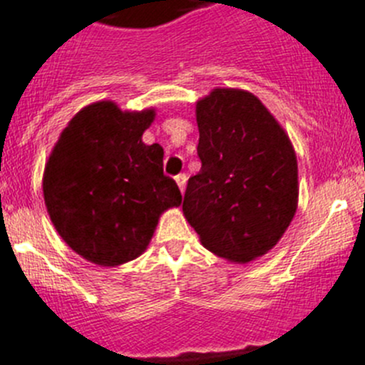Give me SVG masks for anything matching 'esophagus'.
Returning <instances> with one entry per match:
<instances>
[{"label":"esophagus","mask_w":365,"mask_h":365,"mask_svg":"<svg viewBox=\"0 0 365 365\" xmlns=\"http://www.w3.org/2000/svg\"><path fill=\"white\" fill-rule=\"evenodd\" d=\"M186 181H187L186 174H179V175H175V182H178L179 190H181L182 193H184V187H186Z\"/></svg>","instance_id":"34e87169"}]
</instances>
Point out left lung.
Returning a JSON list of instances; mask_svg holds the SVG:
<instances>
[{
	"label": "left lung",
	"mask_w": 365,
	"mask_h": 365,
	"mask_svg": "<svg viewBox=\"0 0 365 365\" xmlns=\"http://www.w3.org/2000/svg\"><path fill=\"white\" fill-rule=\"evenodd\" d=\"M200 172L182 211L202 245L232 262L272 250L298 204V165L289 138L250 92L216 88L197 103Z\"/></svg>",
	"instance_id": "1"
}]
</instances>
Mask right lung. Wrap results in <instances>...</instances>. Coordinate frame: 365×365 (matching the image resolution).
Listing matches in <instances>:
<instances>
[{"mask_svg":"<svg viewBox=\"0 0 365 365\" xmlns=\"http://www.w3.org/2000/svg\"><path fill=\"white\" fill-rule=\"evenodd\" d=\"M154 110L122 111L111 101L83 108L60 135L44 170V200L65 243L101 266L138 257L160 215L182 200L163 174L160 143L142 135Z\"/></svg>","mask_w":365,"mask_h":365,"instance_id":"right-lung-1","label":"right lung"}]
</instances>
